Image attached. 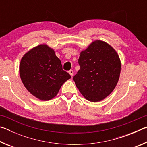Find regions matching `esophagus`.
<instances>
[{
    "mask_svg": "<svg viewBox=\"0 0 147 147\" xmlns=\"http://www.w3.org/2000/svg\"><path fill=\"white\" fill-rule=\"evenodd\" d=\"M69 73L70 74V75L71 76H73V74H74V71H73V70H70L69 71Z\"/></svg>",
    "mask_w": 147,
    "mask_h": 147,
    "instance_id": "1",
    "label": "esophagus"
}]
</instances>
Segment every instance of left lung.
Masks as SVG:
<instances>
[{
    "label": "left lung",
    "instance_id": "obj_1",
    "mask_svg": "<svg viewBox=\"0 0 147 147\" xmlns=\"http://www.w3.org/2000/svg\"><path fill=\"white\" fill-rule=\"evenodd\" d=\"M78 63L80 69L73 80L87 100L100 101L113 91L121 67L119 55L113 47L102 41H93L81 52Z\"/></svg>",
    "mask_w": 147,
    "mask_h": 147
}]
</instances>
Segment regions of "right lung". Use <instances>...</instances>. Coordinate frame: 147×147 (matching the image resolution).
Instances as JSON below:
<instances>
[{
  "label": "right lung",
  "mask_w": 147,
  "mask_h": 147,
  "mask_svg": "<svg viewBox=\"0 0 147 147\" xmlns=\"http://www.w3.org/2000/svg\"><path fill=\"white\" fill-rule=\"evenodd\" d=\"M19 74L24 86L32 95L41 100L56 96L71 75L62 69L55 52L47 45H39L21 59Z\"/></svg>",
  "instance_id": "right-lung-1"
}]
</instances>
